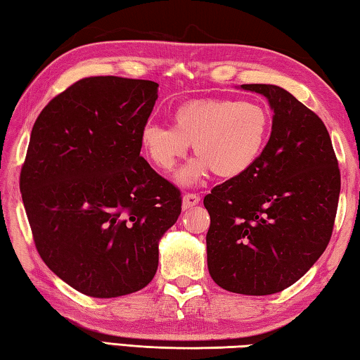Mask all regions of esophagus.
Returning <instances> with one entry per match:
<instances>
[{"label":"esophagus","instance_id":"1","mask_svg":"<svg viewBox=\"0 0 360 360\" xmlns=\"http://www.w3.org/2000/svg\"><path fill=\"white\" fill-rule=\"evenodd\" d=\"M198 203H200V197L197 193H186L184 197H182V210L193 208V206Z\"/></svg>","mask_w":360,"mask_h":360}]
</instances>
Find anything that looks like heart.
Segmentation results:
<instances>
[{"label":"heart","mask_w":360,"mask_h":360,"mask_svg":"<svg viewBox=\"0 0 360 360\" xmlns=\"http://www.w3.org/2000/svg\"><path fill=\"white\" fill-rule=\"evenodd\" d=\"M270 129V112L257 101L206 98L176 108L172 127L144 125L139 141L163 173H172L192 144L197 157L178 179L193 184L211 172L224 179L248 173L264 154Z\"/></svg>","instance_id":"heart-1"}]
</instances>
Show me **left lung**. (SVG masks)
<instances>
[{"instance_id":"8db88e82","label":"left lung","mask_w":360,"mask_h":360,"mask_svg":"<svg viewBox=\"0 0 360 360\" xmlns=\"http://www.w3.org/2000/svg\"><path fill=\"white\" fill-rule=\"evenodd\" d=\"M273 109L271 135L248 173L203 200L208 270L217 285L270 295L298 281L330 241L340 168L324 122L278 85L245 84Z\"/></svg>"}]
</instances>
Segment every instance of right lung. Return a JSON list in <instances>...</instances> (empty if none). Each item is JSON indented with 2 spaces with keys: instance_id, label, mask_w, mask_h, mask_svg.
Segmentation results:
<instances>
[{
  "instance_id": "add662e5",
  "label": "right lung",
  "mask_w": 360,
  "mask_h": 360,
  "mask_svg": "<svg viewBox=\"0 0 360 360\" xmlns=\"http://www.w3.org/2000/svg\"><path fill=\"white\" fill-rule=\"evenodd\" d=\"M158 84L85 77L36 119L20 192L36 249L72 289L133 294L158 266V241L178 221L181 192L139 155Z\"/></svg>"
}]
</instances>
